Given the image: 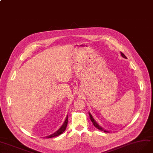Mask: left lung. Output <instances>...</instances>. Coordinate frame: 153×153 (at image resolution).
Returning <instances> with one entry per match:
<instances>
[{
	"instance_id": "8db88e82",
	"label": "left lung",
	"mask_w": 153,
	"mask_h": 153,
	"mask_svg": "<svg viewBox=\"0 0 153 153\" xmlns=\"http://www.w3.org/2000/svg\"><path fill=\"white\" fill-rule=\"evenodd\" d=\"M120 54H121V56H122V57L125 58V59H127V57L126 56V55H124L123 53L120 52ZM89 115L90 120H91V121L93 122V125H94V127H97V128H98L99 130H100V131H104L105 132H110L109 131H106V130L104 129L102 127H101V126L99 125V124L97 122V121H96V120L94 119V118L93 117L92 115H91V114H90V112H89Z\"/></svg>"
}]
</instances>
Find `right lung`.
Returning <instances> with one entry per match:
<instances>
[{"label": "right lung", "instance_id": "1", "mask_svg": "<svg viewBox=\"0 0 153 153\" xmlns=\"http://www.w3.org/2000/svg\"><path fill=\"white\" fill-rule=\"evenodd\" d=\"M67 122H68V115L67 116L65 120L63 123V125H62L61 126V127L57 131H56L55 133L51 134L50 135H48V136H47L45 137L46 138H52V137H56V136H58V135H60L62 133H63L65 130L66 129V127H67Z\"/></svg>", "mask_w": 153, "mask_h": 153}]
</instances>
